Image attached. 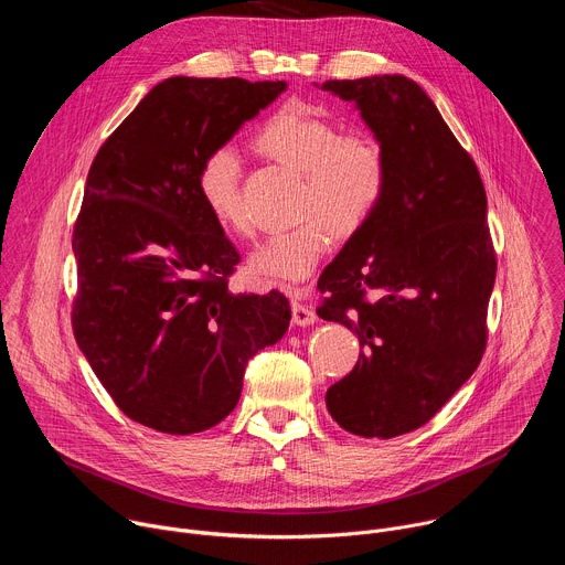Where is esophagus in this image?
Wrapping results in <instances>:
<instances>
[{"label": "esophagus", "instance_id": "34e87169", "mask_svg": "<svg viewBox=\"0 0 565 565\" xmlns=\"http://www.w3.org/2000/svg\"><path fill=\"white\" fill-rule=\"evenodd\" d=\"M292 321L297 327H310L317 321V312L301 301H292Z\"/></svg>", "mask_w": 565, "mask_h": 565}]
</instances>
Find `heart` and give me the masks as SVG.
<instances>
[{
  "label": "heart",
  "instance_id": "obj_1",
  "mask_svg": "<svg viewBox=\"0 0 565 565\" xmlns=\"http://www.w3.org/2000/svg\"><path fill=\"white\" fill-rule=\"evenodd\" d=\"M257 147L303 174L306 218L268 236L250 255V273L270 286H295L312 275L335 232L355 234L380 210L391 179L388 153L373 134L342 131L324 111L299 100L286 103L264 122ZM196 192L223 230L250 232L241 160L232 145H216L199 160Z\"/></svg>",
  "mask_w": 565,
  "mask_h": 565
}]
</instances>
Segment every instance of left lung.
Returning <instances> with one entry per match:
<instances>
[{
  "label": "left lung",
  "instance_id": "1",
  "mask_svg": "<svg viewBox=\"0 0 565 565\" xmlns=\"http://www.w3.org/2000/svg\"><path fill=\"white\" fill-rule=\"evenodd\" d=\"M388 153L373 218L321 273L317 315L355 331L360 358L327 391L335 423L364 438L427 425L488 347L497 253L478 168L405 75L329 79Z\"/></svg>",
  "mask_w": 565,
  "mask_h": 565
}]
</instances>
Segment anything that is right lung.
Segmentation results:
<instances>
[{
    "label": "right lung",
    "instance_id": "right-lung-1",
    "mask_svg": "<svg viewBox=\"0 0 565 565\" xmlns=\"http://www.w3.org/2000/svg\"><path fill=\"white\" fill-rule=\"evenodd\" d=\"M286 83L170 77L100 145L73 225L71 327L116 402L145 427L196 434L238 402L248 360L288 329L279 290L232 295L241 262L196 192L199 160Z\"/></svg>",
    "mask_w": 565,
    "mask_h": 565
}]
</instances>
